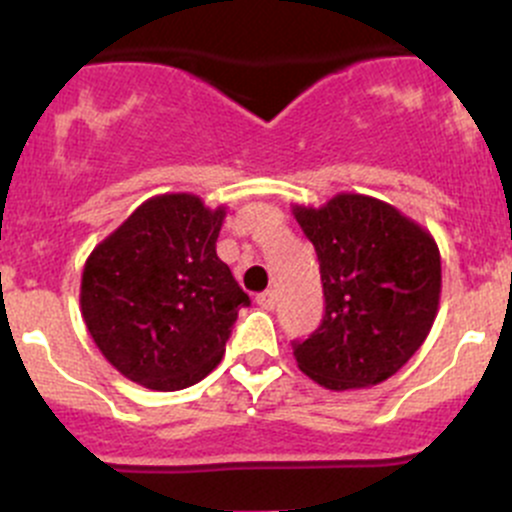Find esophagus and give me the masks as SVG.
Instances as JSON below:
<instances>
[{
    "label": "esophagus",
    "mask_w": 512,
    "mask_h": 512,
    "mask_svg": "<svg viewBox=\"0 0 512 512\" xmlns=\"http://www.w3.org/2000/svg\"><path fill=\"white\" fill-rule=\"evenodd\" d=\"M257 304H260V309H267V312H272V309H275V304H277L275 292H272V289H267V292L257 294Z\"/></svg>",
    "instance_id": "1"
}]
</instances>
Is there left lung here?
Returning <instances> with one entry per match:
<instances>
[{"mask_svg":"<svg viewBox=\"0 0 512 512\" xmlns=\"http://www.w3.org/2000/svg\"><path fill=\"white\" fill-rule=\"evenodd\" d=\"M317 250L324 319L294 342L299 371L332 391L394 376L426 342L441 299V252L394 205L339 193L322 208L292 205Z\"/></svg>","mask_w":512,"mask_h":512,"instance_id":"obj_1","label":"left lung"}]
</instances>
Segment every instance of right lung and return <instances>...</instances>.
Wrapping results in <instances>:
<instances>
[{"instance_id": "obj_1", "label": "right lung", "mask_w": 512, "mask_h": 512, "mask_svg": "<svg viewBox=\"0 0 512 512\" xmlns=\"http://www.w3.org/2000/svg\"><path fill=\"white\" fill-rule=\"evenodd\" d=\"M225 208L193 193L138 205L98 242L81 275V317L126 379L153 391L198 384L220 364L250 304L215 252Z\"/></svg>"}]
</instances>
